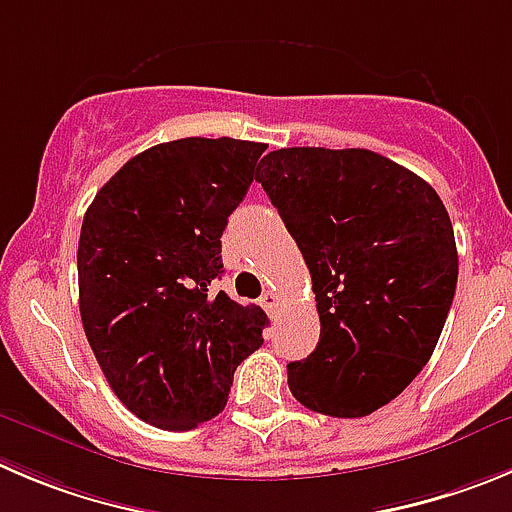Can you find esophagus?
<instances>
[{
	"label": "esophagus",
	"mask_w": 512,
	"mask_h": 512,
	"mask_svg": "<svg viewBox=\"0 0 512 512\" xmlns=\"http://www.w3.org/2000/svg\"><path fill=\"white\" fill-rule=\"evenodd\" d=\"M260 305L267 310V315H275V313H278V310H280V298H278V293H272V290H267V293H262Z\"/></svg>",
	"instance_id": "obj_1"
}]
</instances>
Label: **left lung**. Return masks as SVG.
<instances>
[{
	"instance_id": "8db88e82",
	"label": "left lung",
	"mask_w": 512,
	"mask_h": 512,
	"mask_svg": "<svg viewBox=\"0 0 512 512\" xmlns=\"http://www.w3.org/2000/svg\"><path fill=\"white\" fill-rule=\"evenodd\" d=\"M260 164L321 315L315 351L288 364L290 391L326 417H366L437 346L457 288L450 214L427 181L366 148H278Z\"/></svg>"
}]
</instances>
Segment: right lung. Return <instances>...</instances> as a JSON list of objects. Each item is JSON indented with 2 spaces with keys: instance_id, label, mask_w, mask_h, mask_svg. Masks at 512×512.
Here are the masks:
<instances>
[{
  "instance_id": "1",
  "label": "right lung",
  "mask_w": 512,
  "mask_h": 512,
  "mask_svg": "<svg viewBox=\"0 0 512 512\" xmlns=\"http://www.w3.org/2000/svg\"><path fill=\"white\" fill-rule=\"evenodd\" d=\"M265 143L179 138L105 181L80 229L85 336L118 399L143 422L194 429L227 404L234 369L262 346L267 315L234 303L222 232Z\"/></svg>"
}]
</instances>
